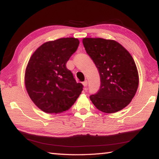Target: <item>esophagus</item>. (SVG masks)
Instances as JSON below:
<instances>
[{"label":"esophagus","mask_w":159,"mask_h":159,"mask_svg":"<svg viewBox=\"0 0 159 159\" xmlns=\"http://www.w3.org/2000/svg\"><path fill=\"white\" fill-rule=\"evenodd\" d=\"M83 86H84L85 88L87 87V85H88V81H87V80H85L84 82H83Z\"/></svg>","instance_id":"obj_1"}]
</instances>
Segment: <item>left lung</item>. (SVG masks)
<instances>
[{
    "mask_svg": "<svg viewBox=\"0 0 159 159\" xmlns=\"http://www.w3.org/2000/svg\"><path fill=\"white\" fill-rule=\"evenodd\" d=\"M83 43L100 76V88L90 96V100L99 111L108 114L125 108L134 98L139 84L133 57L114 40L85 38Z\"/></svg>",
    "mask_w": 159,
    "mask_h": 159,
    "instance_id": "8db88e82",
    "label": "left lung"
}]
</instances>
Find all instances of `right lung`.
Returning <instances> with one entry per match:
<instances>
[{"mask_svg": "<svg viewBox=\"0 0 159 159\" xmlns=\"http://www.w3.org/2000/svg\"><path fill=\"white\" fill-rule=\"evenodd\" d=\"M79 39L62 38L48 41L35 51L25 71V86L34 103L43 111L58 114L69 109L81 93L66 64L76 52Z\"/></svg>", "mask_w": 159, "mask_h": 159, "instance_id": "right-lung-1", "label": "right lung"}]
</instances>
